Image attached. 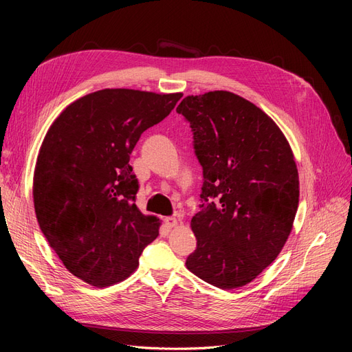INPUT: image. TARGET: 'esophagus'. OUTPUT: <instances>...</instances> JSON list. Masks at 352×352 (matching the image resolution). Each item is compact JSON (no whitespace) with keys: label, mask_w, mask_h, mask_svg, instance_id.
Here are the masks:
<instances>
[{"label":"esophagus","mask_w":352,"mask_h":352,"mask_svg":"<svg viewBox=\"0 0 352 352\" xmlns=\"http://www.w3.org/2000/svg\"><path fill=\"white\" fill-rule=\"evenodd\" d=\"M164 223L167 225V228H170V229L179 226V220L176 217H166Z\"/></svg>","instance_id":"34e87169"}]
</instances>
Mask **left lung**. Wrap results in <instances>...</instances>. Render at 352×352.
Returning a JSON list of instances; mask_svg holds the SVG:
<instances>
[{"label":"left lung","instance_id":"1","mask_svg":"<svg viewBox=\"0 0 352 352\" xmlns=\"http://www.w3.org/2000/svg\"><path fill=\"white\" fill-rule=\"evenodd\" d=\"M176 111L192 127L204 175L186 267L221 289L248 285L294 226L300 177L291 145L272 117L229 91L188 95Z\"/></svg>","mask_w":352,"mask_h":352}]
</instances>
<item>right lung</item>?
Listing matches in <instances>:
<instances>
[{
    "instance_id": "right-lung-1",
    "label": "right lung",
    "mask_w": 352,
    "mask_h": 352,
    "mask_svg": "<svg viewBox=\"0 0 352 352\" xmlns=\"http://www.w3.org/2000/svg\"><path fill=\"white\" fill-rule=\"evenodd\" d=\"M182 94L101 89L73 101L52 122L34 172L39 228L65 267L105 287L138 269L162 221L135 204L131 154Z\"/></svg>"
}]
</instances>
